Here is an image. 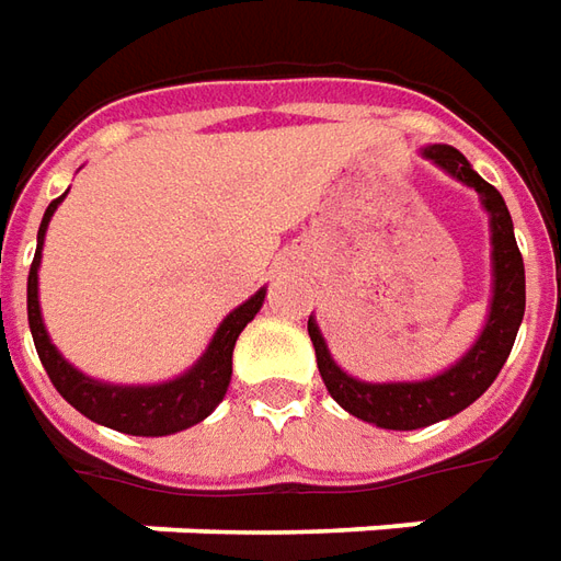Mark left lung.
<instances>
[{"label":"left lung","mask_w":561,"mask_h":561,"mask_svg":"<svg viewBox=\"0 0 561 561\" xmlns=\"http://www.w3.org/2000/svg\"><path fill=\"white\" fill-rule=\"evenodd\" d=\"M442 171H448L460 184L472 186L489 211L491 224V310L485 329L476 337V344L460 359L445 368L442 375L426 380H392V383H368L359 377L346 375L337 362L331 359L329 344L310 316L307 331L316 346V365L329 387L331 399L359 417L365 424L383 426V430H421V426L439 424L457 411L472 405L482 392L501 375L513 341L519 334L522 316H525V264H522L519 245L513 236V217L506 211L504 196L482 181L463 152L445 144H433L424 150Z\"/></svg>","instance_id":"obj_1"}]
</instances>
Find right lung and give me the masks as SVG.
Wrapping results in <instances>:
<instances>
[{"label": "right lung", "instance_id": "right-lung-1", "mask_svg": "<svg viewBox=\"0 0 561 561\" xmlns=\"http://www.w3.org/2000/svg\"><path fill=\"white\" fill-rule=\"evenodd\" d=\"M64 196L45 208L39 236H36V257H33L30 276H26V319H30V331H33V344L39 353L42 368L48 371L55 390L70 402L72 409L82 411L89 421L128 433V436H171V433H181L186 426L205 421L220 405V399L227 396L232 377V346H236V337L242 334V329L264 307L266 288L251 295L245 304H239L220 322L208 350L181 377L150 383V387H119V383L94 380V377L82 375L79 368H72L70 362L57 353V346L51 344V337L45 331L39 310L42 242H45L48 220L55 215L57 205L64 202Z\"/></svg>", "mask_w": 561, "mask_h": 561}]
</instances>
